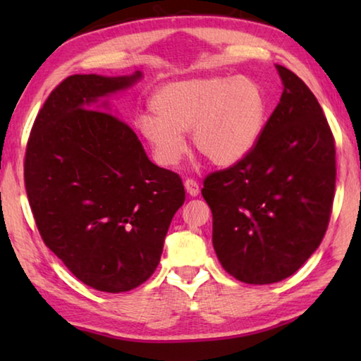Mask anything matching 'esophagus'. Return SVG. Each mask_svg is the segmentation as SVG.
<instances>
[{
	"label": "esophagus",
	"instance_id": "34e87169",
	"mask_svg": "<svg viewBox=\"0 0 361 361\" xmlns=\"http://www.w3.org/2000/svg\"><path fill=\"white\" fill-rule=\"evenodd\" d=\"M185 188H186V192H188L189 195H192V197H195V195H197V194L200 192L199 183H197V181H194V180H191V178L185 180Z\"/></svg>",
	"mask_w": 361,
	"mask_h": 361
}]
</instances>
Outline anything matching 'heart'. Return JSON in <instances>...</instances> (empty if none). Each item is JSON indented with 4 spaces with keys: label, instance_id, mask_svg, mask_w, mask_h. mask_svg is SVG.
<instances>
[{
    "label": "heart",
    "instance_id": "b5f03b06",
    "mask_svg": "<svg viewBox=\"0 0 361 361\" xmlns=\"http://www.w3.org/2000/svg\"><path fill=\"white\" fill-rule=\"evenodd\" d=\"M154 116H142L138 129L156 162L178 166L185 133L194 149L213 166L231 167L250 154L264 130L267 103L258 82L248 78L202 76L175 81L151 100Z\"/></svg>",
    "mask_w": 361,
    "mask_h": 361
}]
</instances>
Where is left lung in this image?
I'll return each mask as SVG.
<instances>
[{"instance_id":"obj_1","label":"left lung","mask_w":361,"mask_h":361,"mask_svg":"<svg viewBox=\"0 0 361 361\" xmlns=\"http://www.w3.org/2000/svg\"><path fill=\"white\" fill-rule=\"evenodd\" d=\"M279 105L250 154L209 173L202 195L213 215V248L245 283L290 277L319 248L336 188L334 137L315 95L277 65Z\"/></svg>"}]
</instances>
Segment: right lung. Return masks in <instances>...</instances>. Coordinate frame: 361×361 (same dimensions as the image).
I'll list each match as a JSON object with an SVG mask.
<instances>
[{
    "label": "right lung",
    "mask_w": 361,
    "mask_h": 361,
    "mask_svg": "<svg viewBox=\"0 0 361 361\" xmlns=\"http://www.w3.org/2000/svg\"><path fill=\"white\" fill-rule=\"evenodd\" d=\"M140 76L65 78L36 116L23 162L42 242L73 276L106 293L152 276L186 199L180 175L154 166L124 121L90 108Z\"/></svg>",
    "instance_id": "right-lung-1"
}]
</instances>
